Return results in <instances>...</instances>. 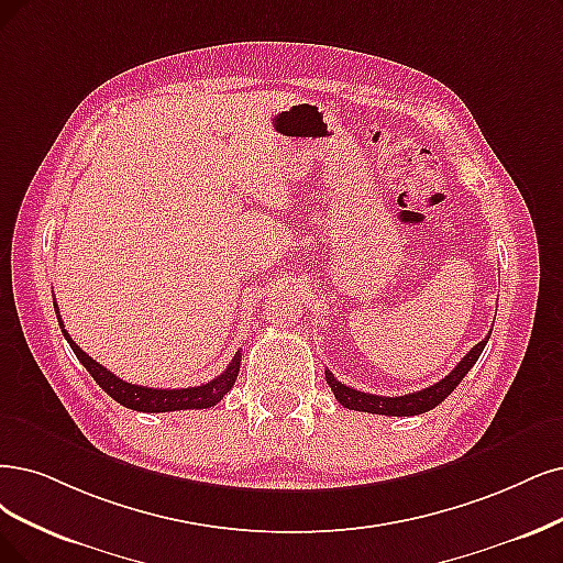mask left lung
<instances>
[{
    "label": "left lung",
    "instance_id": "8db88e82",
    "mask_svg": "<svg viewBox=\"0 0 563 563\" xmlns=\"http://www.w3.org/2000/svg\"><path fill=\"white\" fill-rule=\"evenodd\" d=\"M487 341H489V336L485 341L477 343V345H473L468 350V355L460 364H456L450 371V376H445L441 383H435V385H431L427 389H420V391L404 394V397H378V394L352 389V387L339 383L334 376H331L329 371H324V378H327L331 391H334L336 401L343 408H347V410L391 415V418H408V415H422V412L439 406L441 401H445V397H450V394L456 389V385H460L464 380L466 373L473 368L477 357L483 355Z\"/></svg>",
    "mask_w": 563,
    "mask_h": 563
}]
</instances>
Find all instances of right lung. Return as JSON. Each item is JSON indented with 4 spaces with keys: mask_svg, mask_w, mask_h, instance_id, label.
I'll use <instances>...</instances> for the list:
<instances>
[{
    "mask_svg": "<svg viewBox=\"0 0 563 563\" xmlns=\"http://www.w3.org/2000/svg\"><path fill=\"white\" fill-rule=\"evenodd\" d=\"M53 306L57 308V303L53 301ZM57 322L62 334H65L67 343L71 345L74 355L78 357V362L88 368L90 376L95 378V383L109 394L111 399H115L120 406L132 408L139 412H169V410H201V408H211L216 406L224 394L234 387L239 368H241V352H236L232 364H229L218 378H213L211 383H203L199 387H183V389H155V387H141V385H132L124 383L109 368H103L101 364H97L90 355H86L67 334L65 322L59 318L57 310Z\"/></svg>",
    "mask_w": 563,
    "mask_h": 563,
    "instance_id": "1",
    "label": "right lung"
}]
</instances>
